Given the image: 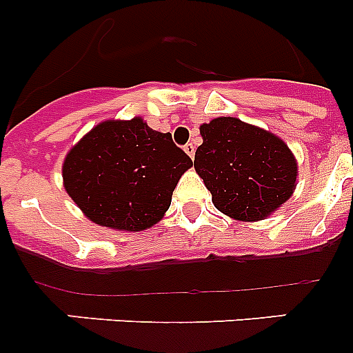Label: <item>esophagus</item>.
<instances>
[{
    "mask_svg": "<svg viewBox=\"0 0 353 353\" xmlns=\"http://www.w3.org/2000/svg\"><path fill=\"white\" fill-rule=\"evenodd\" d=\"M183 150H185V154L189 155V157H194V154H196V146L192 145V143H187L185 146H183Z\"/></svg>",
    "mask_w": 353,
    "mask_h": 353,
    "instance_id": "obj_1",
    "label": "esophagus"
}]
</instances>
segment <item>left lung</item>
I'll list each match as a JSON object with an SVG mask.
<instances>
[{
  "mask_svg": "<svg viewBox=\"0 0 353 353\" xmlns=\"http://www.w3.org/2000/svg\"><path fill=\"white\" fill-rule=\"evenodd\" d=\"M194 155L217 210L236 221H261L293 194L297 161L272 132L239 118L221 117L199 127Z\"/></svg>",
  "mask_w": 353,
  "mask_h": 353,
  "instance_id": "8db88e82",
  "label": "left lung"
}]
</instances>
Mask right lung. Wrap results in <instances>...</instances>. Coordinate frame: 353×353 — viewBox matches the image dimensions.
I'll return each mask as SVG.
<instances>
[{"label": "right lung", "mask_w": 353, "mask_h": 353, "mask_svg": "<svg viewBox=\"0 0 353 353\" xmlns=\"http://www.w3.org/2000/svg\"><path fill=\"white\" fill-rule=\"evenodd\" d=\"M191 157L139 117L93 127L63 162V183L95 224L141 232L162 219Z\"/></svg>", "instance_id": "obj_1"}]
</instances>
